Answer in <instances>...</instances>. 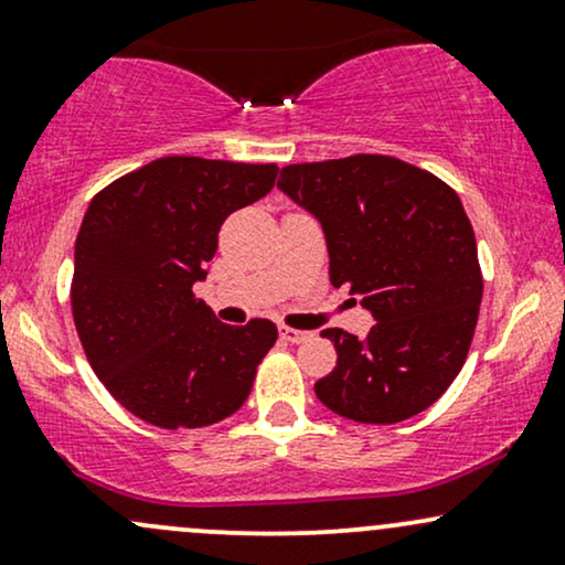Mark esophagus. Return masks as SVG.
<instances>
[{
  "label": "esophagus",
  "mask_w": 565,
  "mask_h": 565,
  "mask_svg": "<svg viewBox=\"0 0 565 565\" xmlns=\"http://www.w3.org/2000/svg\"><path fill=\"white\" fill-rule=\"evenodd\" d=\"M278 334H281L284 340H287V342H302L305 337H308V332H302V329H291V327H284V323H281V327H278Z\"/></svg>",
  "instance_id": "1"
}]
</instances>
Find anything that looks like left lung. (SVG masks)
Masks as SVG:
<instances>
[{
    "mask_svg": "<svg viewBox=\"0 0 565 565\" xmlns=\"http://www.w3.org/2000/svg\"><path fill=\"white\" fill-rule=\"evenodd\" d=\"M278 188L321 223L329 281L377 321L364 340L323 329L337 366L316 382L319 401L366 425L425 412L468 359L483 297L462 201L436 174L377 153L289 164Z\"/></svg>",
    "mask_w": 565,
    "mask_h": 565,
    "instance_id": "8db88e82",
    "label": "left lung"
}]
</instances>
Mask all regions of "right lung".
<instances>
[{
    "label": "right lung",
    "mask_w": 565,
    "mask_h": 565,
    "mask_svg": "<svg viewBox=\"0 0 565 565\" xmlns=\"http://www.w3.org/2000/svg\"><path fill=\"white\" fill-rule=\"evenodd\" d=\"M276 164L167 157L89 201L71 308L89 366L142 423L206 427L242 408L274 348L268 319L228 327L193 295L231 212L276 183Z\"/></svg>",
    "instance_id": "add662e5"
}]
</instances>
